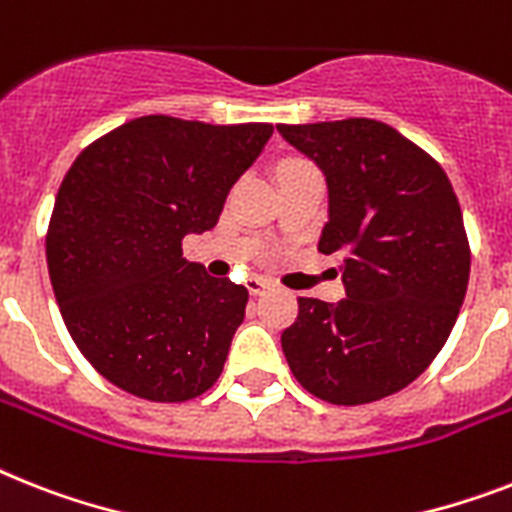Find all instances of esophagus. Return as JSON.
<instances>
[{
    "label": "esophagus",
    "mask_w": 512,
    "mask_h": 512,
    "mask_svg": "<svg viewBox=\"0 0 512 512\" xmlns=\"http://www.w3.org/2000/svg\"><path fill=\"white\" fill-rule=\"evenodd\" d=\"M247 289H249V294H252V297H257V294H263L265 289H270V281H268V278H260V276L249 278Z\"/></svg>",
    "instance_id": "obj_1"
}]
</instances>
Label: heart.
Wrapping results in <instances>:
<instances>
[{
    "label": "heart",
    "instance_id": "obj_1",
    "mask_svg": "<svg viewBox=\"0 0 512 512\" xmlns=\"http://www.w3.org/2000/svg\"><path fill=\"white\" fill-rule=\"evenodd\" d=\"M294 165H302V162H289V165H286V168H294ZM284 168V170H286Z\"/></svg>",
    "mask_w": 512,
    "mask_h": 512
}]
</instances>
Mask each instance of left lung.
Returning a JSON list of instances; mask_svg holds the SVG:
<instances>
[{"mask_svg": "<svg viewBox=\"0 0 512 512\" xmlns=\"http://www.w3.org/2000/svg\"><path fill=\"white\" fill-rule=\"evenodd\" d=\"M323 170L328 223L318 249L339 255L344 299L299 297L281 334L286 363L331 405H365L421 376L458 321L471 247L442 165L371 118L276 126Z\"/></svg>", "mask_w": 512, "mask_h": 512, "instance_id": "left-lung-1", "label": "left lung"}]
</instances>
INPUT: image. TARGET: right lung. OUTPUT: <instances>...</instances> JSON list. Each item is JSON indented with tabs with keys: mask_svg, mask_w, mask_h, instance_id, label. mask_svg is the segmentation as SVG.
Masks as SVG:
<instances>
[{
	"mask_svg": "<svg viewBox=\"0 0 512 512\" xmlns=\"http://www.w3.org/2000/svg\"><path fill=\"white\" fill-rule=\"evenodd\" d=\"M270 134L144 115L62 178L47 231L54 297L81 355L123 392L186 402L218 381L249 294L189 263L181 242L218 223Z\"/></svg>",
	"mask_w": 512,
	"mask_h": 512,
	"instance_id": "1",
	"label": "right lung"
}]
</instances>
